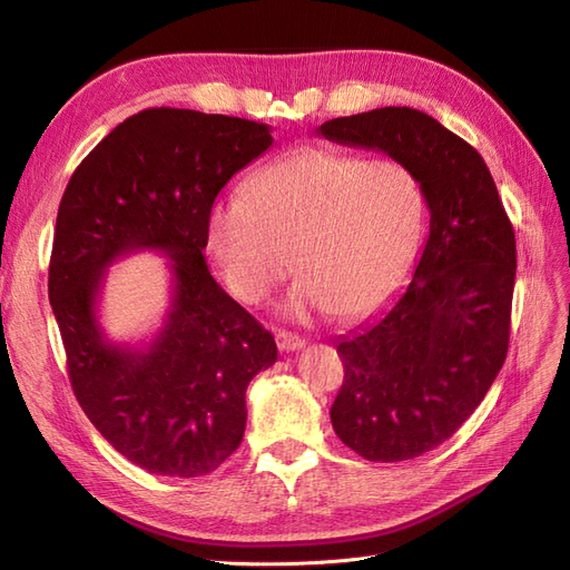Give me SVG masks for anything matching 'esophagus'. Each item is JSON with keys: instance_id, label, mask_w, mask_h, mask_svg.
Wrapping results in <instances>:
<instances>
[{"instance_id": "esophagus-1", "label": "esophagus", "mask_w": 570, "mask_h": 570, "mask_svg": "<svg viewBox=\"0 0 570 570\" xmlns=\"http://www.w3.org/2000/svg\"><path fill=\"white\" fill-rule=\"evenodd\" d=\"M275 342H278V350L281 352H297L304 347V340L299 335H292V333H285V331H278L275 333Z\"/></svg>"}]
</instances>
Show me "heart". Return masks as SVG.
I'll use <instances>...</instances> for the list:
<instances>
[{
  "label": "heart",
  "mask_w": 570,
  "mask_h": 570,
  "mask_svg": "<svg viewBox=\"0 0 570 570\" xmlns=\"http://www.w3.org/2000/svg\"><path fill=\"white\" fill-rule=\"evenodd\" d=\"M428 202L413 170L333 149H302L209 214V247L237 299L258 304L295 258L287 312L354 321L383 306L416 266Z\"/></svg>",
  "instance_id": "heart-1"
}]
</instances>
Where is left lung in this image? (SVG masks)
<instances>
[{"mask_svg": "<svg viewBox=\"0 0 570 570\" xmlns=\"http://www.w3.org/2000/svg\"><path fill=\"white\" fill-rule=\"evenodd\" d=\"M325 140L377 149L419 176L430 233L411 283L337 340V438L368 461H406L450 440L509 352L515 235L480 154L433 116L385 107L325 120Z\"/></svg>", "mask_w": 570, "mask_h": 570, "instance_id": "1", "label": "left lung"}]
</instances>
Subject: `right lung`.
Masks as SVG:
<instances>
[{
	"mask_svg": "<svg viewBox=\"0 0 570 570\" xmlns=\"http://www.w3.org/2000/svg\"><path fill=\"white\" fill-rule=\"evenodd\" d=\"M273 145L256 120L145 109L118 124L66 185L49 258V302L68 381L118 454L168 478L216 471L245 435V392L275 364L273 335L206 268L212 206ZM159 248L175 287L160 335L132 351L104 337L96 299L118 255Z\"/></svg>",
	"mask_w": 570,
	"mask_h": 570,
	"instance_id": "right-lung-1",
	"label": "right lung"
}]
</instances>
